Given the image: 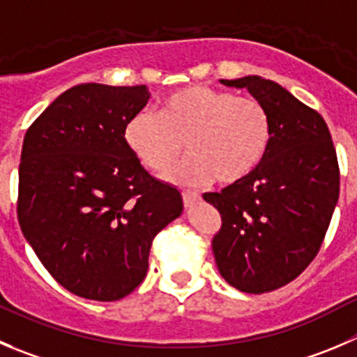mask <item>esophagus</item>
I'll use <instances>...</instances> for the list:
<instances>
[{"instance_id": "1", "label": "esophagus", "mask_w": 357, "mask_h": 357, "mask_svg": "<svg viewBox=\"0 0 357 357\" xmlns=\"http://www.w3.org/2000/svg\"><path fill=\"white\" fill-rule=\"evenodd\" d=\"M182 198H184V205L185 206H191V205H195V203H198L202 196H199L198 192L188 191V192H184V195H182Z\"/></svg>"}]
</instances>
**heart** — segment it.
Segmentation results:
<instances>
[{"label": "heart", "mask_w": 357, "mask_h": 357, "mask_svg": "<svg viewBox=\"0 0 357 357\" xmlns=\"http://www.w3.org/2000/svg\"><path fill=\"white\" fill-rule=\"evenodd\" d=\"M124 142L138 161L166 173L182 152L189 158L168 173V181L198 185L215 178L235 184L264 158L271 138L266 107L206 86H189L168 94L158 112L140 110L124 126Z\"/></svg>", "instance_id": "heart-1"}]
</instances>
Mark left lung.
<instances>
[{"label":"left lung","instance_id":"obj_1","mask_svg":"<svg viewBox=\"0 0 357 357\" xmlns=\"http://www.w3.org/2000/svg\"><path fill=\"white\" fill-rule=\"evenodd\" d=\"M220 84L266 107L271 138L249 175L203 195L222 219L213 257L229 286L268 293L294 280L321 249L340 195L337 152L324 119L273 80L249 75Z\"/></svg>","mask_w":357,"mask_h":357}]
</instances>
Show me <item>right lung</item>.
<instances>
[{
    "instance_id": "add662e5",
    "label": "right lung",
    "mask_w": 357,
    "mask_h": 357,
    "mask_svg": "<svg viewBox=\"0 0 357 357\" xmlns=\"http://www.w3.org/2000/svg\"><path fill=\"white\" fill-rule=\"evenodd\" d=\"M145 86L80 84L57 96L24 137L19 215L24 238L57 282L86 300L128 296L147 275L154 236L184 210L128 149L124 126Z\"/></svg>"
}]
</instances>
